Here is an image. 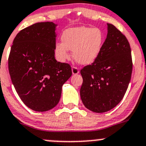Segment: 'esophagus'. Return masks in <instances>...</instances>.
<instances>
[{
	"label": "esophagus",
	"instance_id": "1",
	"mask_svg": "<svg viewBox=\"0 0 146 146\" xmlns=\"http://www.w3.org/2000/svg\"><path fill=\"white\" fill-rule=\"evenodd\" d=\"M72 73H73V75L78 74L79 73L78 68L76 67H74V66H73V67H72Z\"/></svg>",
	"mask_w": 146,
	"mask_h": 146
}]
</instances>
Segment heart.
Masks as SVG:
<instances>
[{
	"mask_svg": "<svg viewBox=\"0 0 146 146\" xmlns=\"http://www.w3.org/2000/svg\"><path fill=\"white\" fill-rule=\"evenodd\" d=\"M62 42H56L54 52L56 59L65 62L72 51L73 58L81 65H90L98 58L102 49L104 36L99 28L76 27L66 29L61 35Z\"/></svg>",
	"mask_w": 146,
	"mask_h": 146,
	"instance_id": "obj_1",
	"label": "heart"
}]
</instances>
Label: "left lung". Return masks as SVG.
Listing matches in <instances>:
<instances>
[{
	"instance_id": "obj_1",
	"label": "left lung",
	"mask_w": 146,
	"mask_h": 146,
	"mask_svg": "<svg viewBox=\"0 0 146 146\" xmlns=\"http://www.w3.org/2000/svg\"><path fill=\"white\" fill-rule=\"evenodd\" d=\"M131 51L126 36L107 23V38L99 56L80 70V93L87 109L96 113L108 111L121 101L132 73Z\"/></svg>"
}]
</instances>
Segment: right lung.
I'll use <instances>...</instances> for the list:
<instances>
[{
  "instance_id": "obj_1",
  "label": "right lung",
  "mask_w": 146,
  "mask_h": 146,
  "mask_svg": "<svg viewBox=\"0 0 146 146\" xmlns=\"http://www.w3.org/2000/svg\"><path fill=\"white\" fill-rule=\"evenodd\" d=\"M57 25L38 23L20 31L13 41L8 69L16 92L27 107L46 111L57 105L70 66L55 59Z\"/></svg>"
}]
</instances>
